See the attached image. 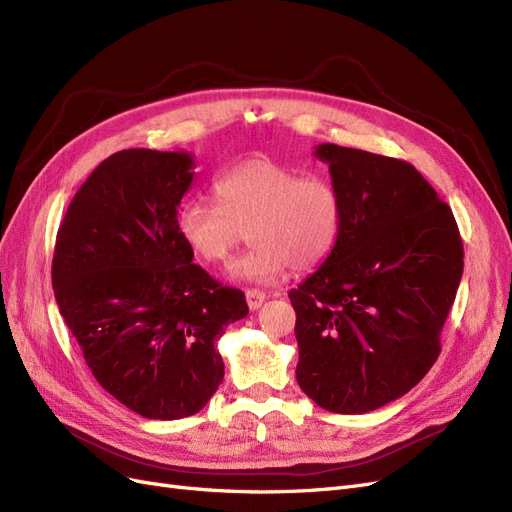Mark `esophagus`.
<instances>
[{"instance_id":"esophagus-1","label":"esophagus","mask_w":512,"mask_h":512,"mask_svg":"<svg viewBox=\"0 0 512 512\" xmlns=\"http://www.w3.org/2000/svg\"><path fill=\"white\" fill-rule=\"evenodd\" d=\"M245 298H248V307L252 309V311H256V309H260L262 307V303H264V292L262 290H256V288H250V290H245Z\"/></svg>"}]
</instances>
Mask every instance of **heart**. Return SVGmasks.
Masks as SVG:
<instances>
[{"instance_id": "obj_1", "label": "heart", "mask_w": 512, "mask_h": 512, "mask_svg": "<svg viewBox=\"0 0 512 512\" xmlns=\"http://www.w3.org/2000/svg\"><path fill=\"white\" fill-rule=\"evenodd\" d=\"M216 199L188 201L178 211V231L197 258L224 264L248 233L252 248L231 275L250 284H275L290 269L309 273L330 258L345 224L339 188L322 175L250 158L222 173Z\"/></svg>"}]
</instances>
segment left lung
Returning <instances> with one entry per match:
<instances>
[{"instance_id":"left-lung-1","label":"left lung","mask_w":512,"mask_h":512,"mask_svg":"<svg viewBox=\"0 0 512 512\" xmlns=\"http://www.w3.org/2000/svg\"><path fill=\"white\" fill-rule=\"evenodd\" d=\"M345 205L330 258L290 290L296 381L330 413L360 415L407 394L440 354L464 271L447 203L398 158L320 144Z\"/></svg>"}]
</instances>
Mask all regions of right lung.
<instances>
[{
    "mask_svg": "<svg viewBox=\"0 0 512 512\" xmlns=\"http://www.w3.org/2000/svg\"><path fill=\"white\" fill-rule=\"evenodd\" d=\"M188 152L122 150L67 207L52 288L105 392L146 419L199 413L224 379L216 347L248 315L245 294L192 264L178 207L195 178Z\"/></svg>",
    "mask_w": 512,
    "mask_h": 512,
    "instance_id": "obj_1",
    "label": "right lung"
}]
</instances>
